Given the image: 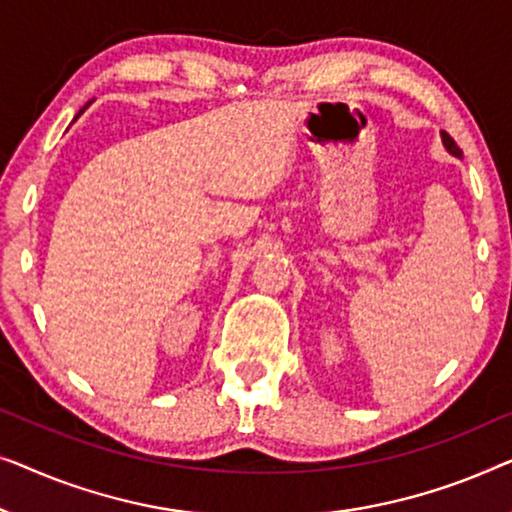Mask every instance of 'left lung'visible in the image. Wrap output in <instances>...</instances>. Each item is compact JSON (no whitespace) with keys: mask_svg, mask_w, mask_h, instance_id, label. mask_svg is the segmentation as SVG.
<instances>
[{"mask_svg":"<svg viewBox=\"0 0 512 512\" xmlns=\"http://www.w3.org/2000/svg\"><path fill=\"white\" fill-rule=\"evenodd\" d=\"M441 134H443V143H445V148H448L452 155H457V157L462 155V150H459V146L455 143V139H452V136H450L448 132H441Z\"/></svg>","mask_w":512,"mask_h":512,"instance_id":"1","label":"left lung"}]
</instances>
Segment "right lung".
I'll return each instance as SVG.
<instances>
[{"label":"right lung","mask_w":512,"mask_h":512,"mask_svg":"<svg viewBox=\"0 0 512 512\" xmlns=\"http://www.w3.org/2000/svg\"><path fill=\"white\" fill-rule=\"evenodd\" d=\"M85 109H88V104H85V106H83V111H85ZM83 111H81V113H83ZM81 113H78V115H81ZM78 115H76V118H78Z\"/></svg>","instance_id":"1"}]
</instances>
